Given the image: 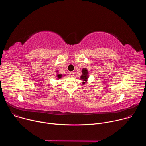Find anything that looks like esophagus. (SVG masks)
Listing matches in <instances>:
<instances>
[{
  "label": "esophagus",
  "instance_id": "esophagus-1",
  "mask_svg": "<svg viewBox=\"0 0 146 146\" xmlns=\"http://www.w3.org/2000/svg\"><path fill=\"white\" fill-rule=\"evenodd\" d=\"M74 73L73 72H71L69 73V76H71V77H73L74 76Z\"/></svg>",
  "mask_w": 146,
  "mask_h": 146
}]
</instances>
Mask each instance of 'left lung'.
I'll list each match as a JSON object with an SVG mask.
<instances>
[{
	"mask_svg": "<svg viewBox=\"0 0 146 146\" xmlns=\"http://www.w3.org/2000/svg\"><path fill=\"white\" fill-rule=\"evenodd\" d=\"M82 74L81 76V80H83V81H84V82H82V84H84L85 83V81H87V80L88 77V73L87 69L86 68L82 69Z\"/></svg>",
	"mask_w": 146,
	"mask_h": 146,
	"instance_id": "left-lung-1",
	"label": "left lung"
}]
</instances>
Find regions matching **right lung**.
Listing matches in <instances>:
<instances>
[{
  "label": "right lung",
  "instance_id": "add662e5",
  "mask_svg": "<svg viewBox=\"0 0 146 146\" xmlns=\"http://www.w3.org/2000/svg\"><path fill=\"white\" fill-rule=\"evenodd\" d=\"M62 76V75L61 74H57V77H58V78H61V77Z\"/></svg>",
  "mask_w": 146,
  "mask_h": 146
}]
</instances>
